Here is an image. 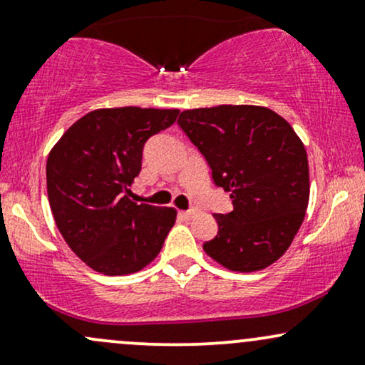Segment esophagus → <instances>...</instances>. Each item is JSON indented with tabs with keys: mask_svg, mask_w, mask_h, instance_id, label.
I'll list each match as a JSON object with an SVG mask.
<instances>
[{
	"mask_svg": "<svg viewBox=\"0 0 365 365\" xmlns=\"http://www.w3.org/2000/svg\"><path fill=\"white\" fill-rule=\"evenodd\" d=\"M182 216L185 220H192V217L197 216V209H188V211H182Z\"/></svg>",
	"mask_w": 365,
	"mask_h": 365,
	"instance_id": "esophagus-1",
	"label": "esophagus"
}]
</instances>
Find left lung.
Instances as JSON below:
<instances>
[{
  "mask_svg": "<svg viewBox=\"0 0 365 365\" xmlns=\"http://www.w3.org/2000/svg\"><path fill=\"white\" fill-rule=\"evenodd\" d=\"M178 125L233 202L232 212L215 215L217 235L204 244L206 254L240 273L271 266L290 247L309 204L302 140L278 113L250 104L182 111Z\"/></svg>",
  "mask_w": 365,
  "mask_h": 365,
  "instance_id": "8db88e82",
  "label": "left lung"
}]
</instances>
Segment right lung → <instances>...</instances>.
Wrapping results in <instances>:
<instances>
[{
  "label": "right lung",
  "instance_id": "add662e5",
  "mask_svg": "<svg viewBox=\"0 0 365 365\" xmlns=\"http://www.w3.org/2000/svg\"><path fill=\"white\" fill-rule=\"evenodd\" d=\"M178 113L137 106L91 111L49 153L46 182L54 221L70 249L98 273H137L173 228V207L133 202L128 187L140 173L145 142L171 127Z\"/></svg>",
  "mask_w": 365,
  "mask_h": 365
}]
</instances>
